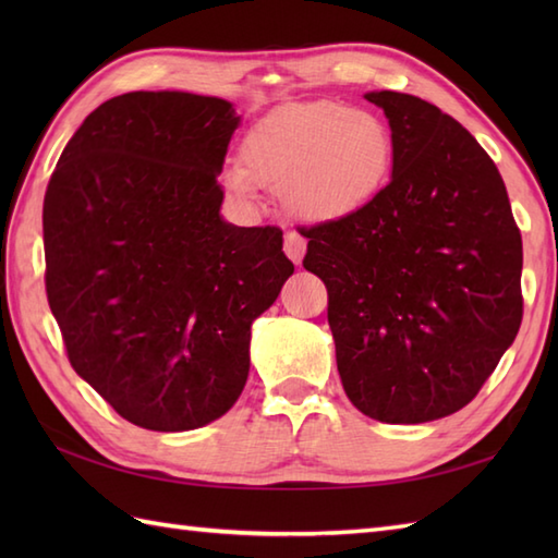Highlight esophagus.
Masks as SVG:
<instances>
[{"label":"esophagus","mask_w":558,"mask_h":558,"mask_svg":"<svg viewBox=\"0 0 558 558\" xmlns=\"http://www.w3.org/2000/svg\"><path fill=\"white\" fill-rule=\"evenodd\" d=\"M286 254H288V258L292 260L294 266H300L302 264V258H304V252H306V242H304V236H300L298 232H288L286 234Z\"/></svg>","instance_id":"obj_1"}]
</instances>
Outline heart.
Listing matches in <instances>:
<instances>
[{"label": "heart", "mask_w": 558, "mask_h": 558, "mask_svg": "<svg viewBox=\"0 0 558 558\" xmlns=\"http://www.w3.org/2000/svg\"><path fill=\"white\" fill-rule=\"evenodd\" d=\"M393 160V132L381 114L310 100L260 117L242 141V160H228L222 177L242 201L266 184L300 220L338 222L381 196Z\"/></svg>", "instance_id": "obj_1"}]
</instances>
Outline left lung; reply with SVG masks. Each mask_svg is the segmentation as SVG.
I'll list each match as a JSON object with an SVG mask.
<instances>
[{"instance_id": "1", "label": "left lung", "mask_w": 558, "mask_h": 558, "mask_svg": "<svg viewBox=\"0 0 558 558\" xmlns=\"http://www.w3.org/2000/svg\"><path fill=\"white\" fill-rule=\"evenodd\" d=\"M396 141L390 182L360 216L302 230L328 288L350 402L386 424L448 417L480 393L523 318V242L506 184L475 136L436 105L364 96Z\"/></svg>"}]
</instances>
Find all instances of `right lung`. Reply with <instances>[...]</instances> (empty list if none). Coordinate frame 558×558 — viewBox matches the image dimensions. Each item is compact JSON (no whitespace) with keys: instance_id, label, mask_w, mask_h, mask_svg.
<instances>
[{"instance_id":"add662e5","label":"right lung","mask_w":558,"mask_h":558,"mask_svg":"<svg viewBox=\"0 0 558 558\" xmlns=\"http://www.w3.org/2000/svg\"><path fill=\"white\" fill-rule=\"evenodd\" d=\"M240 122L216 96L124 93L83 120L47 184L45 288L69 362L150 432L234 405L252 324L294 272L278 228L220 216Z\"/></svg>"}]
</instances>
